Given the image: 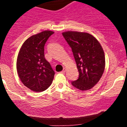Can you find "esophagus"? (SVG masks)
I'll list each match as a JSON object with an SVG mask.
<instances>
[{
	"mask_svg": "<svg viewBox=\"0 0 127 127\" xmlns=\"http://www.w3.org/2000/svg\"><path fill=\"white\" fill-rule=\"evenodd\" d=\"M66 71V68H64L63 70L61 72V73H63V74H64V73H65V72Z\"/></svg>",
	"mask_w": 127,
	"mask_h": 127,
	"instance_id": "1",
	"label": "esophagus"
}]
</instances>
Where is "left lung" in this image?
Wrapping results in <instances>:
<instances>
[{
    "label": "left lung",
    "mask_w": 127,
    "mask_h": 127,
    "mask_svg": "<svg viewBox=\"0 0 127 127\" xmlns=\"http://www.w3.org/2000/svg\"><path fill=\"white\" fill-rule=\"evenodd\" d=\"M63 35L71 47L79 79L72 85L81 91L92 89L100 80L105 69V55L98 40L88 32H64Z\"/></svg>",
    "instance_id": "1"
}]
</instances>
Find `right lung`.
Wrapping results in <instances>:
<instances>
[{
    "label": "right lung",
    "mask_w": 127,
    "mask_h": 127,
    "mask_svg": "<svg viewBox=\"0 0 127 127\" xmlns=\"http://www.w3.org/2000/svg\"><path fill=\"white\" fill-rule=\"evenodd\" d=\"M54 33L43 31L23 43L16 60V70L21 82L35 92H43L52 84L55 72L44 55V45Z\"/></svg>",
    "instance_id": "1"
}]
</instances>
